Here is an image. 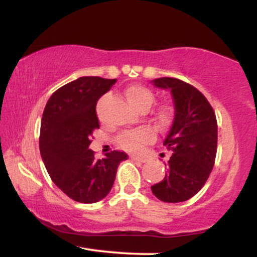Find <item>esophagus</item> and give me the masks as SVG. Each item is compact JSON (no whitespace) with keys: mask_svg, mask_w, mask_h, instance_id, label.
Masks as SVG:
<instances>
[{"mask_svg":"<svg viewBox=\"0 0 257 257\" xmlns=\"http://www.w3.org/2000/svg\"><path fill=\"white\" fill-rule=\"evenodd\" d=\"M132 159L135 162H141V163H145L146 162V158L140 157V156H132Z\"/></svg>","mask_w":257,"mask_h":257,"instance_id":"obj_1","label":"esophagus"}]
</instances>
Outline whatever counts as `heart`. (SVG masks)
I'll return each instance as SVG.
<instances>
[{
	"label": "heart",
	"mask_w": 257,
	"mask_h": 257,
	"mask_svg": "<svg viewBox=\"0 0 257 257\" xmlns=\"http://www.w3.org/2000/svg\"><path fill=\"white\" fill-rule=\"evenodd\" d=\"M125 94L129 104L134 108L141 107V106H147L150 108L153 100H155L152 91L145 87H143V85H133V87L128 88ZM152 131H150L147 128H140L137 129V131L123 134L118 141L119 145L124 147V149L131 150V151H138V150H140L143 147V145H145L146 143L152 140Z\"/></svg>",
	"instance_id": "1"
}]
</instances>
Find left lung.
<instances>
[{"label":"left lung","mask_w":257,"mask_h":257,"mask_svg":"<svg viewBox=\"0 0 257 257\" xmlns=\"http://www.w3.org/2000/svg\"><path fill=\"white\" fill-rule=\"evenodd\" d=\"M155 87L169 90L174 118L163 145L172 151L166 178L151 186L162 202L179 203L192 198L210 175L216 157L217 123L205 96L193 85L173 77L151 81Z\"/></svg>","instance_id":"1"}]
</instances>
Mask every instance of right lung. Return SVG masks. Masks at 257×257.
Wrapping results in <instances>:
<instances>
[{
  "label": "right lung",
  "instance_id": "obj_1",
  "mask_svg": "<svg viewBox=\"0 0 257 257\" xmlns=\"http://www.w3.org/2000/svg\"><path fill=\"white\" fill-rule=\"evenodd\" d=\"M117 82L101 77H79L55 90L44 107L40 152L52 181L70 198L96 203L107 196L125 152L94 158L91 133L99 128L96 101Z\"/></svg>",
  "mask_w": 257,
  "mask_h": 257
}]
</instances>
